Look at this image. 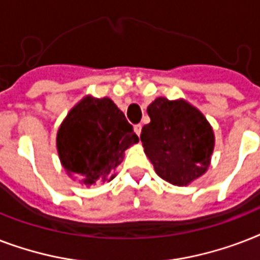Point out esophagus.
<instances>
[{"label": "esophagus", "instance_id": "obj_1", "mask_svg": "<svg viewBox=\"0 0 260 260\" xmlns=\"http://www.w3.org/2000/svg\"><path fill=\"white\" fill-rule=\"evenodd\" d=\"M135 134L138 135V136H140V134H142V125L140 124H138V125H135Z\"/></svg>", "mask_w": 260, "mask_h": 260}]
</instances>
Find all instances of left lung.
I'll return each mask as SVG.
<instances>
[{"label":"left lung","instance_id":"obj_1","mask_svg":"<svg viewBox=\"0 0 260 260\" xmlns=\"http://www.w3.org/2000/svg\"><path fill=\"white\" fill-rule=\"evenodd\" d=\"M150 124L140 140L159 177L175 186H187L208 171L214 150L209 121L183 98H155L147 108Z\"/></svg>","mask_w":260,"mask_h":260}]
</instances>
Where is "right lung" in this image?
<instances>
[{
    "label": "right lung",
    "instance_id": "obj_1",
    "mask_svg": "<svg viewBox=\"0 0 260 260\" xmlns=\"http://www.w3.org/2000/svg\"><path fill=\"white\" fill-rule=\"evenodd\" d=\"M138 135L110 98L83 97L67 113L56 134V150L70 178L90 186L116 177L126 148Z\"/></svg>",
    "mask_w": 260,
    "mask_h": 260
}]
</instances>
